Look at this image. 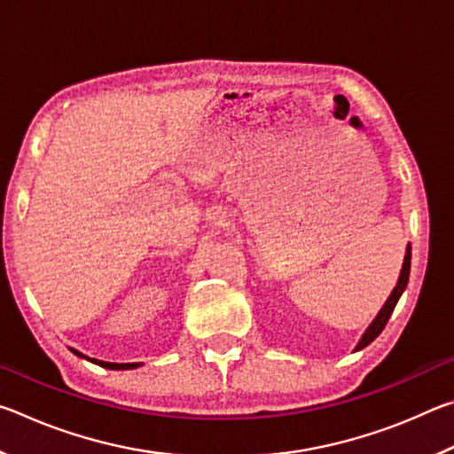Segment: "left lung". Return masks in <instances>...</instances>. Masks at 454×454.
<instances>
[{"instance_id": "8db88e82", "label": "left lung", "mask_w": 454, "mask_h": 454, "mask_svg": "<svg viewBox=\"0 0 454 454\" xmlns=\"http://www.w3.org/2000/svg\"><path fill=\"white\" fill-rule=\"evenodd\" d=\"M409 274H411V246H409V248H406V256H404V264H403V270H401V278H398L396 286H395V290H393V294H390L387 304L382 306V310L379 312V317H376L372 325L368 326L364 336L360 338L356 350L368 347V344H371V342L374 340V338L382 333L384 326H387V322H388V318H390V314H393V310H395L398 298H401V294H403L404 288H406V284H409Z\"/></svg>"}]
</instances>
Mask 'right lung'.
<instances>
[{
	"mask_svg": "<svg viewBox=\"0 0 454 454\" xmlns=\"http://www.w3.org/2000/svg\"><path fill=\"white\" fill-rule=\"evenodd\" d=\"M74 350V348H72ZM75 355L78 356H83V355H80L78 350H74ZM83 358H88V356H83ZM88 360H91V363L94 364H99V366H104V368H110V371H128V368H136V366H140L137 363H132V364H116V363H102V360H96V358H88Z\"/></svg>",
	"mask_w": 454,
	"mask_h": 454,
	"instance_id": "1",
	"label": "right lung"
}]
</instances>
